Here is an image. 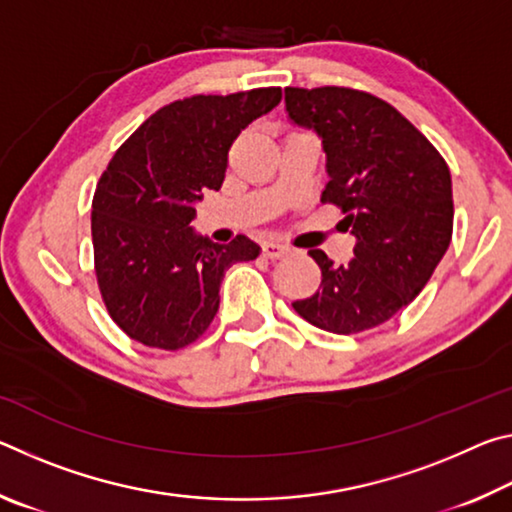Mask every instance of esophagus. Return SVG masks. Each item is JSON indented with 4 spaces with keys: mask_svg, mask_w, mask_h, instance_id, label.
<instances>
[{
    "mask_svg": "<svg viewBox=\"0 0 512 512\" xmlns=\"http://www.w3.org/2000/svg\"><path fill=\"white\" fill-rule=\"evenodd\" d=\"M262 255L266 259H280L284 255H289V248L282 246V244H275V241H268V244L262 246Z\"/></svg>",
    "mask_w": 512,
    "mask_h": 512,
    "instance_id": "1",
    "label": "esophagus"
}]
</instances>
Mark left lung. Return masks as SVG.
<instances>
[{"label": "left lung", "mask_w": 512, "mask_h": 512, "mask_svg": "<svg viewBox=\"0 0 512 512\" xmlns=\"http://www.w3.org/2000/svg\"><path fill=\"white\" fill-rule=\"evenodd\" d=\"M293 124L314 128L327 155L320 201L341 207L357 237L334 266L309 250L320 287L293 309L325 332L359 334L391 320L424 289L452 241V176L443 155L391 103L352 88H284Z\"/></svg>", "instance_id": "left-lung-1"}]
</instances>
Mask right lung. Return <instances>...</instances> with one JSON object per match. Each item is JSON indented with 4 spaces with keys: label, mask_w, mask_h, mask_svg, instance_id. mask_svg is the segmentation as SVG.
I'll list each match as a JSON object with an SVG mask.
<instances>
[{
    "label": "right lung",
    "mask_w": 512,
    "mask_h": 512,
    "mask_svg": "<svg viewBox=\"0 0 512 512\" xmlns=\"http://www.w3.org/2000/svg\"><path fill=\"white\" fill-rule=\"evenodd\" d=\"M280 88L194 94L151 115L119 146L92 198L94 273L110 318L158 350L194 343L219 311L225 271L259 246L239 235H196V203L221 189L228 151L250 121L271 112Z\"/></svg>",
    "instance_id": "obj_1"
}]
</instances>
